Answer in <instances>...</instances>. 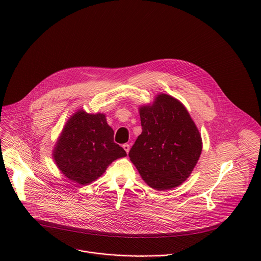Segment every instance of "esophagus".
<instances>
[{
    "mask_svg": "<svg viewBox=\"0 0 261 261\" xmlns=\"http://www.w3.org/2000/svg\"><path fill=\"white\" fill-rule=\"evenodd\" d=\"M123 148H124V150L126 151V153L128 154V153H129V151H130V144H128V143L123 144Z\"/></svg>",
    "mask_w": 261,
    "mask_h": 261,
    "instance_id": "obj_1",
    "label": "esophagus"
}]
</instances>
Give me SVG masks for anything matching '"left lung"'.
<instances>
[{
	"mask_svg": "<svg viewBox=\"0 0 261 261\" xmlns=\"http://www.w3.org/2000/svg\"><path fill=\"white\" fill-rule=\"evenodd\" d=\"M141 134L129 152L142 179L155 190L179 186L193 171L202 151L199 131L186 107L160 94L139 107Z\"/></svg>",
	"mask_w": 261,
	"mask_h": 261,
	"instance_id": "8db88e82",
	"label": "left lung"
}]
</instances>
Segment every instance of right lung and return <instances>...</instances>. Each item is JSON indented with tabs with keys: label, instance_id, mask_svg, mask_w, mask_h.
<instances>
[{
	"label": "right lung",
	"instance_id": "obj_1",
	"mask_svg": "<svg viewBox=\"0 0 261 261\" xmlns=\"http://www.w3.org/2000/svg\"><path fill=\"white\" fill-rule=\"evenodd\" d=\"M53 156L67 178L88 185L101 176L111 162L127 154L114 141V130L104 114L91 115L81 109L67 121Z\"/></svg>",
	"mask_w": 261,
	"mask_h": 261
}]
</instances>
